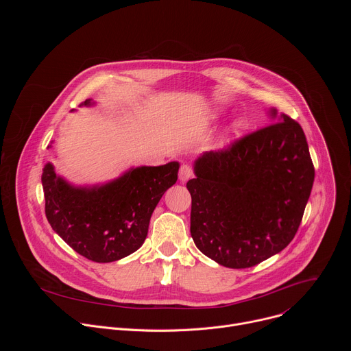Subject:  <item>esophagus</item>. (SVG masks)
Wrapping results in <instances>:
<instances>
[{"mask_svg":"<svg viewBox=\"0 0 351 351\" xmlns=\"http://www.w3.org/2000/svg\"><path fill=\"white\" fill-rule=\"evenodd\" d=\"M193 175H194V172H193V168L190 165H187V164L180 165V168H179V179L182 182H187L190 178H193Z\"/></svg>","mask_w":351,"mask_h":351,"instance_id":"esophagus-1","label":"esophagus"}]
</instances>
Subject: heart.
I'll return each mask as SVG.
<instances>
[{
	"label": "heart",
	"instance_id": "b5f03b06",
	"mask_svg": "<svg viewBox=\"0 0 351 351\" xmlns=\"http://www.w3.org/2000/svg\"><path fill=\"white\" fill-rule=\"evenodd\" d=\"M241 129H243V123L241 122H236L232 128V136H239L241 133Z\"/></svg>",
	"mask_w": 351,
	"mask_h": 351
}]
</instances>
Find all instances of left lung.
I'll list each match as a JSON object with an SVG mask.
<instances>
[{"label": "left lung", "mask_w": 351, "mask_h": 351, "mask_svg": "<svg viewBox=\"0 0 351 351\" xmlns=\"http://www.w3.org/2000/svg\"><path fill=\"white\" fill-rule=\"evenodd\" d=\"M194 171L186 184L194 244L234 269L263 263L293 240L315 176L306 134L285 114L206 153Z\"/></svg>", "instance_id": "obj_1"}]
</instances>
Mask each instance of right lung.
Masks as SVG:
<instances>
[{"label": "right lung", "mask_w": 351, "mask_h": 351, "mask_svg": "<svg viewBox=\"0 0 351 351\" xmlns=\"http://www.w3.org/2000/svg\"><path fill=\"white\" fill-rule=\"evenodd\" d=\"M178 171V162L140 167L106 186L87 189L68 184L47 164L41 176L45 217L77 254L95 263L118 261L144 243L149 218L176 183Z\"/></svg>", "instance_id": "right-lung-1"}]
</instances>
